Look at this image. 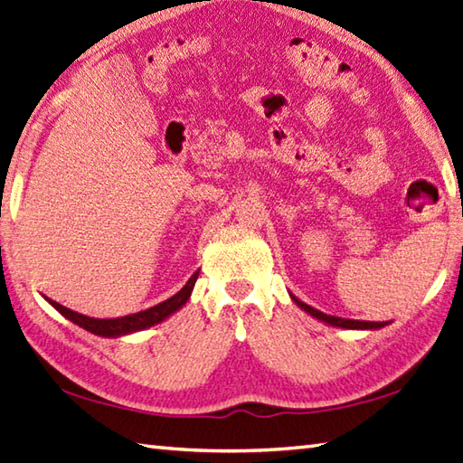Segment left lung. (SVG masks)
Segmentation results:
<instances>
[{
  "label": "left lung",
  "instance_id": "left-lung-1",
  "mask_svg": "<svg viewBox=\"0 0 463 463\" xmlns=\"http://www.w3.org/2000/svg\"><path fill=\"white\" fill-rule=\"evenodd\" d=\"M288 295H291V298L295 301V305H297V307H301V309H303L305 313H309L311 317H315V319L323 321L325 325H331V327L357 329V331H375V329H382V327H385V325H389V321H382V323H377V321H355V319H343V317H335V315L321 313V311L313 309L311 305H307V303H303V301H298V298H297L293 293H288Z\"/></svg>",
  "mask_w": 463,
  "mask_h": 463
}]
</instances>
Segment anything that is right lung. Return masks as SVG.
<instances>
[{"label":"right lung","instance_id":"1","mask_svg":"<svg viewBox=\"0 0 463 463\" xmlns=\"http://www.w3.org/2000/svg\"><path fill=\"white\" fill-rule=\"evenodd\" d=\"M198 279V270L196 273L186 280V285L180 288L176 295H172L166 301H162L158 305L150 307L146 311H140V313H134V315H126V317H118V319H94V317H88V315H81L68 309V307H63L56 301H52V298L45 297V301H48L53 309L60 311L66 319H70L71 323H76L78 327L86 329L94 335H99V337H122V335H130L136 331H142V329H148L152 325H158L172 313H176L178 309H183L186 305V301L190 298V293H193L194 283Z\"/></svg>","mask_w":463,"mask_h":463}]
</instances>
